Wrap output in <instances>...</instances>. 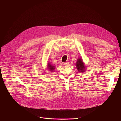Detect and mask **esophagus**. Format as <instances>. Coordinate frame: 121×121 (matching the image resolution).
<instances>
[{"instance_id":"1","label":"esophagus","mask_w":121,"mask_h":121,"mask_svg":"<svg viewBox=\"0 0 121 121\" xmlns=\"http://www.w3.org/2000/svg\"><path fill=\"white\" fill-rule=\"evenodd\" d=\"M64 65H69V62H65L64 63Z\"/></svg>"}]
</instances>
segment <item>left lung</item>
Listing matches in <instances>:
<instances>
[{"instance_id":"8db88e82","label":"left lung","mask_w":121,"mask_h":121,"mask_svg":"<svg viewBox=\"0 0 121 121\" xmlns=\"http://www.w3.org/2000/svg\"><path fill=\"white\" fill-rule=\"evenodd\" d=\"M76 66L78 72H83L85 71L84 64L80 58L78 59L77 62L76 63Z\"/></svg>"}]
</instances>
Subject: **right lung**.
Listing matches in <instances>:
<instances>
[{
    "label": "right lung",
    "instance_id": "right-lung-1",
    "mask_svg": "<svg viewBox=\"0 0 121 121\" xmlns=\"http://www.w3.org/2000/svg\"><path fill=\"white\" fill-rule=\"evenodd\" d=\"M48 68L49 69V70H50V71H52V72H53L55 69V67L54 66H53L52 65H51V64H50L49 63L48 64Z\"/></svg>",
    "mask_w": 121,
    "mask_h": 121
}]
</instances>
